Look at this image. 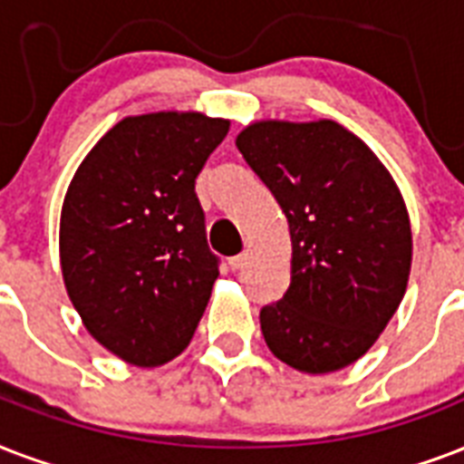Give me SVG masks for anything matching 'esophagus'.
<instances>
[{
  "mask_svg": "<svg viewBox=\"0 0 464 464\" xmlns=\"http://www.w3.org/2000/svg\"><path fill=\"white\" fill-rule=\"evenodd\" d=\"M244 266H246V254H237V256L229 258V268H232V271H239Z\"/></svg>",
  "mask_w": 464,
  "mask_h": 464,
  "instance_id": "1",
  "label": "esophagus"
}]
</instances>
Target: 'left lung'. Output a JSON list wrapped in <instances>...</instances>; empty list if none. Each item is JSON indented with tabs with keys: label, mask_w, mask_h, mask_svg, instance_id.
<instances>
[{
	"label": "left lung",
	"mask_w": 464,
	"mask_h": 464,
	"mask_svg": "<svg viewBox=\"0 0 464 464\" xmlns=\"http://www.w3.org/2000/svg\"><path fill=\"white\" fill-rule=\"evenodd\" d=\"M237 147L290 225V285L261 307L276 358L303 372L358 361L400 307L411 227L392 176L334 121L254 123Z\"/></svg>",
	"instance_id": "8db88e82"
}]
</instances>
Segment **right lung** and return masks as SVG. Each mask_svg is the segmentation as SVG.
<instances>
[{"label":"right lung","instance_id":"obj_1","mask_svg":"<svg viewBox=\"0 0 464 464\" xmlns=\"http://www.w3.org/2000/svg\"><path fill=\"white\" fill-rule=\"evenodd\" d=\"M229 130L200 113L125 118L79 164L64 196L60 258L84 326L118 358L154 368L196 334L220 258L196 179Z\"/></svg>","mask_w":464,"mask_h":464}]
</instances>
